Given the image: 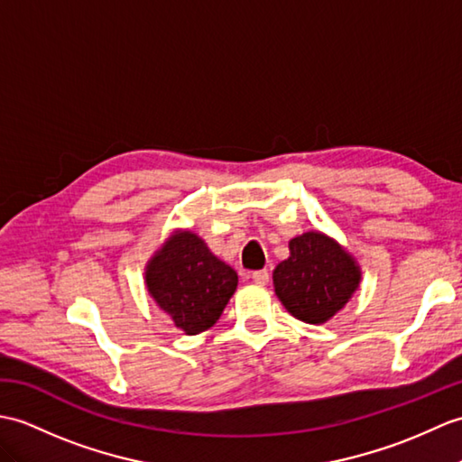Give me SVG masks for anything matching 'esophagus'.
<instances>
[{"mask_svg":"<svg viewBox=\"0 0 462 462\" xmlns=\"http://www.w3.org/2000/svg\"><path fill=\"white\" fill-rule=\"evenodd\" d=\"M252 282L260 283V285H265L267 282H270V272H267V270H257V272H252Z\"/></svg>","mask_w":462,"mask_h":462,"instance_id":"34e87169","label":"esophagus"}]
</instances>
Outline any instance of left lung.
Instances as JSON below:
<instances>
[{"label":"left lung","mask_w":462,"mask_h":462,"mask_svg":"<svg viewBox=\"0 0 462 462\" xmlns=\"http://www.w3.org/2000/svg\"><path fill=\"white\" fill-rule=\"evenodd\" d=\"M291 255L275 267L273 285L285 309L309 325H320L346 305L360 270L340 245L320 232L289 242Z\"/></svg>","instance_id":"obj_1"}]
</instances>
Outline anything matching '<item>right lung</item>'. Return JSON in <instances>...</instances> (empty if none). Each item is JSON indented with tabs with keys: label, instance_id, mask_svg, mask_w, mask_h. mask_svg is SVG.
<instances>
[{
	"label": "right lung",
	"instance_id": "add662e5",
	"mask_svg": "<svg viewBox=\"0 0 462 462\" xmlns=\"http://www.w3.org/2000/svg\"><path fill=\"white\" fill-rule=\"evenodd\" d=\"M145 282L173 323L187 335H199L220 319L238 275L212 255L199 236L177 232L149 262Z\"/></svg>",
	"mask_w": 462,
	"mask_h": 462
}]
</instances>
